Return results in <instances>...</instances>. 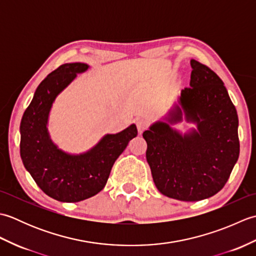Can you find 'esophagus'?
<instances>
[{
    "mask_svg": "<svg viewBox=\"0 0 256 256\" xmlns=\"http://www.w3.org/2000/svg\"><path fill=\"white\" fill-rule=\"evenodd\" d=\"M148 121L145 118H138L136 120V126H138V131L140 134H142L146 128H148Z\"/></svg>",
    "mask_w": 256,
    "mask_h": 256,
    "instance_id": "esophagus-1",
    "label": "esophagus"
}]
</instances>
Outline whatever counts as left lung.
<instances>
[{
    "label": "left lung",
    "instance_id": "1",
    "mask_svg": "<svg viewBox=\"0 0 256 256\" xmlns=\"http://www.w3.org/2000/svg\"><path fill=\"white\" fill-rule=\"evenodd\" d=\"M190 88L182 90L170 114L143 133L156 188L167 197L199 201L224 187L240 154L236 106L218 74L192 59ZM186 119L196 128H171Z\"/></svg>",
    "mask_w": 256,
    "mask_h": 256
}]
</instances>
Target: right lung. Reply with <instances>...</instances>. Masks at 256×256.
Masks as SVG:
<instances>
[{
  "instance_id": "add662e5",
  "label": "right lung",
  "mask_w": 256,
  "mask_h": 256,
  "mask_svg": "<svg viewBox=\"0 0 256 256\" xmlns=\"http://www.w3.org/2000/svg\"><path fill=\"white\" fill-rule=\"evenodd\" d=\"M86 64H64L42 81L20 121V157L26 170L47 196L62 202H78L94 197L104 188L112 166L138 135L131 124L116 134H106L94 148L69 154L52 142L47 125L56 98Z\"/></svg>"
}]
</instances>
